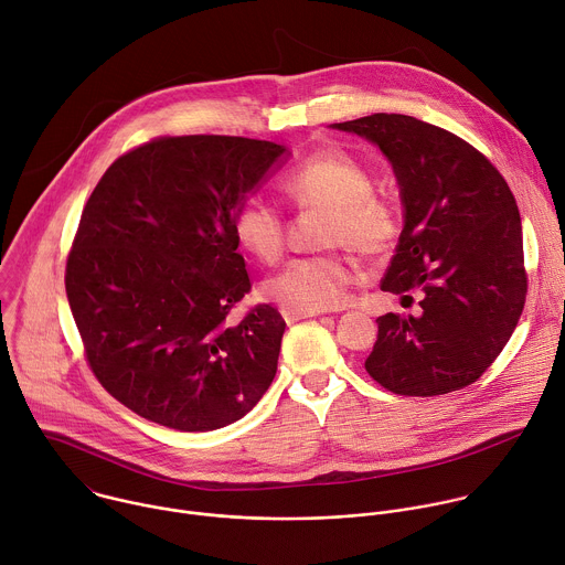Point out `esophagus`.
<instances>
[{
    "mask_svg": "<svg viewBox=\"0 0 565 565\" xmlns=\"http://www.w3.org/2000/svg\"><path fill=\"white\" fill-rule=\"evenodd\" d=\"M282 318L287 322H296V320H302V318H311V316H318L320 311H305V309H291V307H282L280 309Z\"/></svg>",
    "mask_w": 565,
    "mask_h": 565,
    "instance_id": "obj_1",
    "label": "esophagus"
}]
</instances>
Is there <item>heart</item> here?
Returning <instances> with one entry per match:
<instances>
[{
    "label": "heart",
    "mask_w": 565,
    "mask_h": 565,
    "mask_svg": "<svg viewBox=\"0 0 565 565\" xmlns=\"http://www.w3.org/2000/svg\"><path fill=\"white\" fill-rule=\"evenodd\" d=\"M300 209H329L327 245H350L365 256H385L401 234V217L392 202L374 193L372 171L354 156L322 149L307 156L280 182ZM234 238L260 263H276L285 252V220L280 211L249 198L234 211ZM361 278V265L348 252H329L291 260L267 280L265 291L282 307L320 311L341 307L348 287Z\"/></svg>",
    "instance_id": "b5f03b06"
}]
</instances>
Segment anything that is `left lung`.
Wrapping results in <instances>:
<instances>
[{"mask_svg":"<svg viewBox=\"0 0 565 565\" xmlns=\"http://www.w3.org/2000/svg\"><path fill=\"white\" fill-rule=\"evenodd\" d=\"M387 156L405 224L381 289L418 313L379 316L367 374L401 396L457 392L483 376L521 318L527 274L516 200L472 145L401 113L333 125Z\"/></svg>","mask_w":565,"mask_h":565,"instance_id":"1","label":"left lung"}]
</instances>
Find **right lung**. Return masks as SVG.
<instances>
[{"mask_svg": "<svg viewBox=\"0 0 565 565\" xmlns=\"http://www.w3.org/2000/svg\"><path fill=\"white\" fill-rule=\"evenodd\" d=\"M287 153L236 136H162L113 162L66 258V296L99 385L180 431L243 418L269 390L285 320L252 291L232 217Z\"/></svg>", "mask_w": 565, "mask_h": 565, "instance_id": "right-lung-1", "label": "right lung"}]
</instances>
